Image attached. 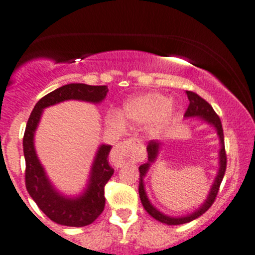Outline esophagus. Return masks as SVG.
I'll list each match as a JSON object with an SVG mask.
<instances>
[{
    "label": "esophagus",
    "instance_id": "1",
    "mask_svg": "<svg viewBox=\"0 0 255 255\" xmlns=\"http://www.w3.org/2000/svg\"><path fill=\"white\" fill-rule=\"evenodd\" d=\"M137 147L138 141L136 138H128L127 141L118 143L110 153V161L117 167H122L128 162L136 161L137 159Z\"/></svg>",
    "mask_w": 255,
    "mask_h": 255
}]
</instances>
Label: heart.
Returning <instances> with one entry per match:
<instances>
[{"label":"heart","instance_id":"b5f03b06","mask_svg":"<svg viewBox=\"0 0 255 255\" xmlns=\"http://www.w3.org/2000/svg\"><path fill=\"white\" fill-rule=\"evenodd\" d=\"M174 108L166 96L161 93H143L125 102L120 110V119L137 124H147L154 120V127L159 128L172 118ZM107 123L112 127L119 124L114 117H109Z\"/></svg>","mask_w":255,"mask_h":255}]
</instances>
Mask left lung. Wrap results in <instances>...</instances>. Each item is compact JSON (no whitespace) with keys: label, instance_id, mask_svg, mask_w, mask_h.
<instances>
[{"label":"left lung","instance_id":"1","mask_svg":"<svg viewBox=\"0 0 255 255\" xmlns=\"http://www.w3.org/2000/svg\"><path fill=\"white\" fill-rule=\"evenodd\" d=\"M186 96L189 99V107L186 109L184 117L185 118H200L207 124L212 125L217 131V135L220 137V143H221V148H220V168L219 173H217L216 178H215V182L212 184L211 189H210V193L207 195V199L205 203L199 207L196 211H194L193 214L186 215L183 217H170L167 215L162 214L161 211L156 209L151 203H149L148 198H147V194L145 191V185H143V177L146 175L147 170H148L151 163H153L157 158V154H158L159 147L161 143L158 141L151 140L147 145V154H148V162L147 163L141 164L138 167L140 170V184H138V194H140L141 203H142L143 207L148 215H151L153 219H156L157 221L162 222V224L166 225H183L188 224V222L193 221V220L198 219L199 216H201L203 214H205L207 210L210 209V206L214 204L215 199H216L217 193H219L220 185H221L222 179H224V175L226 172V166H227V157H226V151H225V140H224V128H222L221 120H220L219 115L215 113V110L212 109V107L205 101V99L201 98L200 96H198L196 93L191 91H186Z\"/></svg>","mask_w":255,"mask_h":255}]
</instances>
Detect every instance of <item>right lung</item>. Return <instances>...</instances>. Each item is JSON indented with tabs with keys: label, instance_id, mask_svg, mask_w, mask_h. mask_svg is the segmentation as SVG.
<instances>
[{
	"label": "right lung",
	"instance_id": "1",
	"mask_svg": "<svg viewBox=\"0 0 255 255\" xmlns=\"http://www.w3.org/2000/svg\"><path fill=\"white\" fill-rule=\"evenodd\" d=\"M108 93L107 86H89L85 83H70L50 92L34 107L23 137V151L25 158V186L39 209L51 221L70 227H83L94 221L103 212L106 205L104 186L112 178L114 169L109 164L110 145L98 148L92 164L87 188L81 195L69 198L60 194L50 183L45 170L39 162L34 148V133L40 122L43 110L64 101L101 103Z\"/></svg>",
	"mask_w": 255,
	"mask_h": 255
}]
</instances>
